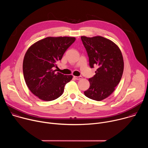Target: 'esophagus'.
I'll return each mask as SVG.
<instances>
[{
	"label": "esophagus",
	"instance_id": "1",
	"mask_svg": "<svg viewBox=\"0 0 148 148\" xmlns=\"http://www.w3.org/2000/svg\"><path fill=\"white\" fill-rule=\"evenodd\" d=\"M74 78L75 79L78 80V79H81L82 77V76H78V77H77V76H74Z\"/></svg>",
	"mask_w": 148,
	"mask_h": 148
}]
</instances>
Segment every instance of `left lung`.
Masks as SVG:
<instances>
[{"label": "left lung", "mask_w": 148, "mask_h": 148, "mask_svg": "<svg viewBox=\"0 0 148 148\" xmlns=\"http://www.w3.org/2000/svg\"><path fill=\"white\" fill-rule=\"evenodd\" d=\"M81 38L89 57L90 66H98L94 76L89 78L90 87L84 95L102 101L114 91L121 81L124 67L122 53L113 41L102 36H81Z\"/></svg>", "instance_id": "obj_1"}]
</instances>
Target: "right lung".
Masks as SVG:
<instances>
[{
	"label": "right lung",
	"instance_id": "add662e5",
	"mask_svg": "<svg viewBox=\"0 0 148 148\" xmlns=\"http://www.w3.org/2000/svg\"><path fill=\"white\" fill-rule=\"evenodd\" d=\"M75 37H48L40 40L27 50L23 62L25 82L30 91L39 99L50 101L60 97L73 75L56 73L54 67L61 60Z\"/></svg>",
	"mask_w": 148,
	"mask_h": 148
}]
</instances>
